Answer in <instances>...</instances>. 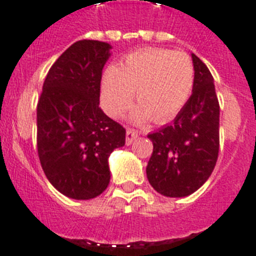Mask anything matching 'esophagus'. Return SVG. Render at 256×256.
<instances>
[{"label":"esophagus","instance_id":"obj_1","mask_svg":"<svg viewBox=\"0 0 256 256\" xmlns=\"http://www.w3.org/2000/svg\"><path fill=\"white\" fill-rule=\"evenodd\" d=\"M138 132H135V130H132V128H128V132H126V144L130 146L135 139L138 138Z\"/></svg>","mask_w":256,"mask_h":256}]
</instances>
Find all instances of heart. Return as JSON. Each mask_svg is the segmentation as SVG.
Returning a JSON list of instances; mask_svg holds the SVG:
<instances>
[{"label":"heart","instance_id":"1","mask_svg":"<svg viewBox=\"0 0 256 256\" xmlns=\"http://www.w3.org/2000/svg\"><path fill=\"white\" fill-rule=\"evenodd\" d=\"M195 83L194 64L184 52L150 48L130 53L102 79V104L110 117L120 118L136 102L130 120L165 124L188 104Z\"/></svg>","mask_w":256,"mask_h":256}]
</instances>
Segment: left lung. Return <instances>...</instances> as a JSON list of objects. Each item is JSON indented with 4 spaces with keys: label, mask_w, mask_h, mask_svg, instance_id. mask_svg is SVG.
<instances>
[{
    "label": "left lung",
    "mask_w": 256,
    "mask_h": 256,
    "mask_svg": "<svg viewBox=\"0 0 256 256\" xmlns=\"http://www.w3.org/2000/svg\"><path fill=\"white\" fill-rule=\"evenodd\" d=\"M195 68L192 95L173 124L148 134L154 152L147 178L158 194L184 198L206 184L218 156L220 106L214 76L191 53Z\"/></svg>",
    "instance_id": "1"
}]
</instances>
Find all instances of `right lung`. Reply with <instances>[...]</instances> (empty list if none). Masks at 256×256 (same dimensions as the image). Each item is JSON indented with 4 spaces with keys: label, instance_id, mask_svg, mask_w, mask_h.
<instances>
[{
    "label": "right lung",
    "instance_id": "1",
    "mask_svg": "<svg viewBox=\"0 0 256 256\" xmlns=\"http://www.w3.org/2000/svg\"><path fill=\"white\" fill-rule=\"evenodd\" d=\"M112 45L79 40L53 64L38 104V152L42 170L65 196L87 200L110 181L108 158L126 130L105 114L100 83Z\"/></svg>",
    "mask_w": 256,
    "mask_h": 256
}]
</instances>
